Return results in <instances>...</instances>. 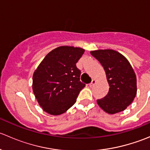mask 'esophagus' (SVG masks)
Returning a JSON list of instances; mask_svg holds the SVG:
<instances>
[{
  "mask_svg": "<svg viewBox=\"0 0 150 150\" xmlns=\"http://www.w3.org/2000/svg\"><path fill=\"white\" fill-rule=\"evenodd\" d=\"M96 80H92V81H91V83L90 84H89V86H90V87H92V86H93V85H94L95 83H96Z\"/></svg>",
  "mask_w": 150,
  "mask_h": 150,
  "instance_id": "obj_1",
  "label": "esophagus"
}]
</instances>
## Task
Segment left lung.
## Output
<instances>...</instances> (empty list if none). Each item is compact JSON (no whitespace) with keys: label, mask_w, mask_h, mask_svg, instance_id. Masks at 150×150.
I'll return each instance as SVG.
<instances>
[{"label":"left lung","mask_w":150,"mask_h":150,"mask_svg":"<svg viewBox=\"0 0 150 150\" xmlns=\"http://www.w3.org/2000/svg\"><path fill=\"white\" fill-rule=\"evenodd\" d=\"M91 54L104 67L109 83L107 96L98 99L97 104L109 114L123 111L132 103L137 95V76L126 58L112 49L96 50Z\"/></svg>","instance_id":"8db88e82"}]
</instances>
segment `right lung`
Listing matches in <instances>:
<instances>
[{"label": "right lung", "mask_w": 150, "mask_h": 150, "mask_svg": "<svg viewBox=\"0 0 150 150\" xmlns=\"http://www.w3.org/2000/svg\"><path fill=\"white\" fill-rule=\"evenodd\" d=\"M83 48L59 46L50 51L33 73V90L43 110L52 115L64 113L86 85L80 81L76 63Z\"/></svg>", "instance_id": "right-lung-1"}]
</instances>
